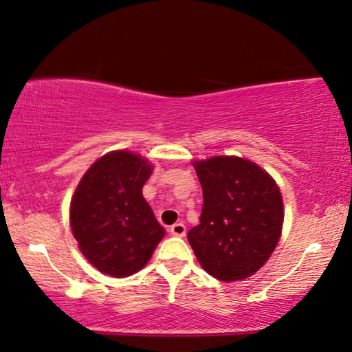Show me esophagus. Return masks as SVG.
Returning <instances> with one entry per match:
<instances>
[{"mask_svg": "<svg viewBox=\"0 0 352 352\" xmlns=\"http://www.w3.org/2000/svg\"><path fill=\"white\" fill-rule=\"evenodd\" d=\"M169 232L172 235H175V237H183V235L186 234V226L183 223H175L169 228Z\"/></svg>", "mask_w": 352, "mask_h": 352, "instance_id": "1", "label": "esophagus"}]
</instances>
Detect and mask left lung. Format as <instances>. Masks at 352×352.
I'll use <instances>...</instances> for the list:
<instances>
[{
	"mask_svg": "<svg viewBox=\"0 0 352 352\" xmlns=\"http://www.w3.org/2000/svg\"><path fill=\"white\" fill-rule=\"evenodd\" d=\"M194 169L204 206L188 242L208 275L245 280L265 264L281 237L280 188L258 164L239 156L194 161Z\"/></svg>",
	"mask_w": 352,
	"mask_h": 352,
	"instance_id": "obj_1",
	"label": "left lung"
}]
</instances>
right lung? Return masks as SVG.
<instances>
[{"instance_id": "obj_1", "label": "right lung", "mask_w": 352, "mask_h": 352, "mask_svg": "<svg viewBox=\"0 0 352 352\" xmlns=\"http://www.w3.org/2000/svg\"><path fill=\"white\" fill-rule=\"evenodd\" d=\"M153 166L128 150L110 151L85 172L71 201L69 223L78 248L102 274L139 272L166 230L142 196Z\"/></svg>"}]
</instances>
